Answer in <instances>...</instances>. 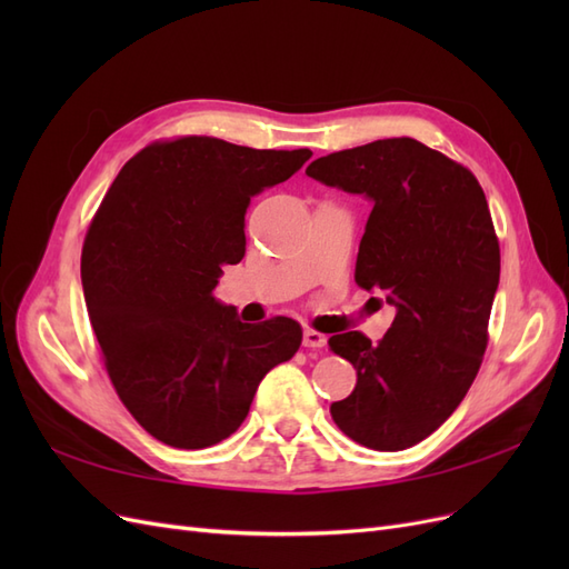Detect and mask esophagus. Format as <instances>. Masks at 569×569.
I'll return each mask as SVG.
<instances>
[{
    "mask_svg": "<svg viewBox=\"0 0 569 569\" xmlns=\"http://www.w3.org/2000/svg\"><path fill=\"white\" fill-rule=\"evenodd\" d=\"M327 343V337L325 335H320V332H316V330H306L303 332V347L306 349H322Z\"/></svg>",
    "mask_w": 569,
    "mask_h": 569,
    "instance_id": "obj_1",
    "label": "esophagus"
}]
</instances>
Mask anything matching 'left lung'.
Returning <instances> with one entry per match:
<instances>
[{
	"instance_id": "left-lung-1",
	"label": "left lung",
	"mask_w": 569,
	"mask_h": 569,
	"mask_svg": "<svg viewBox=\"0 0 569 569\" xmlns=\"http://www.w3.org/2000/svg\"><path fill=\"white\" fill-rule=\"evenodd\" d=\"M306 176L372 203L356 282L396 308L380 343L327 341L358 372L332 420L368 449L403 451L449 420L487 349L501 274L487 197L468 168L410 137L327 153Z\"/></svg>"
}]
</instances>
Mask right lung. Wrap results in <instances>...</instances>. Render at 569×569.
I'll return each mask as SVG.
<instances>
[{"mask_svg":"<svg viewBox=\"0 0 569 569\" xmlns=\"http://www.w3.org/2000/svg\"><path fill=\"white\" fill-rule=\"evenodd\" d=\"M311 157L180 137L144 147L101 201L82 247L84 303L116 393L153 439H228L266 372L299 351L297 320L242 322L213 289L244 258L251 197Z\"/></svg>","mask_w":569,"mask_h":569,"instance_id":"1","label":"right lung"}]
</instances>
